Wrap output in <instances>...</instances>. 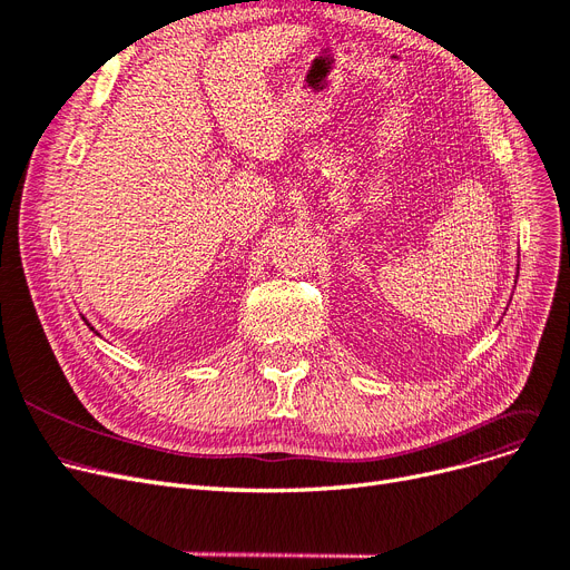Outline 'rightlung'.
<instances>
[{
	"mask_svg": "<svg viewBox=\"0 0 570 570\" xmlns=\"http://www.w3.org/2000/svg\"><path fill=\"white\" fill-rule=\"evenodd\" d=\"M88 326H90V324H88ZM90 331H95V328H90Z\"/></svg>",
	"mask_w": 570,
	"mask_h": 570,
	"instance_id": "obj_1",
	"label": "right lung"
}]
</instances>
